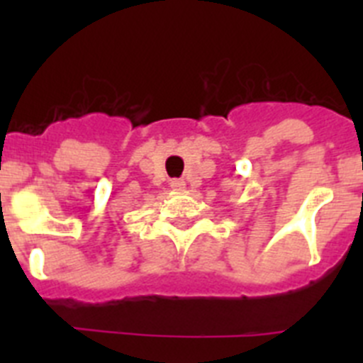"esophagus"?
Returning <instances> with one entry per match:
<instances>
[{
  "mask_svg": "<svg viewBox=\"0 0 363 363\" xmlns=\"http://www.w3.org/2000/svg\"><path fill=\"white\" fill-rule=\"evenodd\" d=\"M171 189L176 192L185 191V182L184 179H171Z\"/></svg>",
  "mask_w": 363,
  "mask_h": 363,
  "instance_id": "obj_1",
  "label": "esophagus"
}]
</instances>
